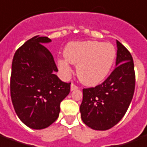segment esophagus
Instances as JSON below:
<instances>
[{"instance_id": "34e87169", "label": "esophagus", "mask_w": 147, "mask_h": 147, "mask_svg": "<svg viewBox=\"0 0 147 147\" xmlns=\"http://www.w3.org/2000/svg\"><path fill=\"white\" fill-rule=\"evenodd\" d=\"M77 89H78V87H77L76 85H75L74 84H71V91H76Z\"/></svg>"}]
</instances>
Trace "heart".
<instances>
[{
    "label": "heart",
    "instance_id": "obj_1",
    "mask_svg": "<svg viewBox=\"0 0 147 147\" xmlns=\"http://www.w3.org/2000/svg\"><path fill=\"white\" fill-rule=\"evenodd\" d=\"M64 59H57L60 71L69 76L71 63L76 65L80 80L87 86H96L105 80L112 69L116 58V49L111 43L96 40L71 42L63 49Z\"/></svg>",
    "mask_w": 147,
    "mask_h": 147
}]
</instances>
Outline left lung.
Returning a JSON list of instances; mask_svg holds the SVG:
<instances>
[{"instance_id": "8db88e82", "label": "left lung", "mask_w": 147, "mask_h": 147, "mask_svg": "<svg viewBox=\"0 0 147 147\" xmlns=\"http://www.w3.org/2000/svg\"><path fill=\"white\" fill-rule=\"evenodd\" d=\"M116 67L102 84L83 90L81 119L88 127L106 131L123 119L134 91V62L130 52L117 40Z\"/></svg>"}]
</instances>
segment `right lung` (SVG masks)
I'll use <instances>...</instances> for the list:
<instances>
[{
  "label": "right lung",
  "instance_id": "obj_1",
  "mask_svg": "<svg viewBox=\"0 0 147 147\" xmlns=\"http://www.w3.org/2000/svg\"><path fill=\"white\" fill-rule=\"evenodd\" d=\"M52 41L36 36L13 56L10 91L20 121L34 130L49 127L59 117L60 102L70 92L71 83L59 80L53 56L44 44Z\"/></svg>",
  "mask_w": 147,
  "mask_h": 147
}]
</instances>
